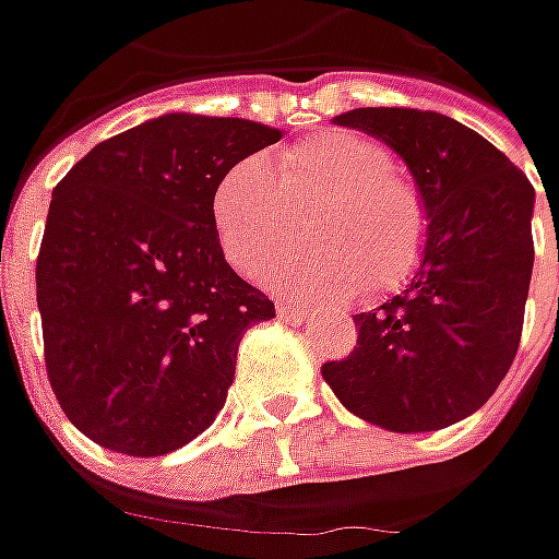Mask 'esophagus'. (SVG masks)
<instances>
[{"instance_id": "34e87169", "label": "esophagus", "mask_w": 559, "mask_h": 559, "mask_svg": "<svg viewBox=\"0 0 559 559\" xmlns=\"http://www.w3.org/2000/svg\"><path fill=\"white\" fill-rule=\"evenodd\" d=\"M276 313H280V320H289V323H301V320H308V317H311L308 308L286 305V301H276Z\"/></svg>"}]
</instances>
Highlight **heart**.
<instances>
[{"mask_svg":"<svg viewBox=\"0 0 559 559\" xmlns=\"http://www.w3.org/2000/svg\"><path fill=\"white\" fill-rule=\"evenodd\" d=\"M305 221L301 246L267 280L305 301H342L357 289H401L426 254L429 214L419 186L392 164L382 142L326 130L229 167L211 195V226L224 258L254 276Z\"/></svg>","mask_w":559,"mask_h":559,"instance_id":"1","label":"heart"}]
</instances>
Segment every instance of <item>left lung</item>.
<instances>
[{
  "label": "left lung",
  "mask_w": 559,
  "mask_h": 559,
  "mask_svg": "<svg viewBox=\"0 0 559 559\" xmlns=\"http://www.w3.org/2000/svg\"><path fill=\"white\" fill-rule=\"evenodd\" d=\"M335 123L407 162L429 236L411 286L357 313L355 352L320 373L373 426L444 429L479 411L516 357L535 261V189L504 152L436 111L355 108Z\"/></svg>",
  "instance_id": "1"
}]
</instances>
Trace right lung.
Returning <instances> with one entry per match:
<instances>
[{
  "label": "right lung",
  "mask_w": 559,
  "mask_h": 559,
  "mask_svg": "<svg viewBox=\"0 0 559 559\" xmlns=\"http://www.w3.org/2000/svg\"><path fill=\"white\" fill-rule=\"evenodd\" d=\"M280 136L164 115L98 142L55 186L36 305L52 392L86 439L158 457L221 414L242 335L276 311L226 264L211 195Z\"/></svg>",
  "instance_id": "1"
}]
</instances>
